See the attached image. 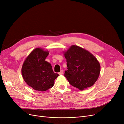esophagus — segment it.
<instances>
[{
	"mask_svg": "<svg viewBox=\"0 0 124 124\" xmlns=\"http://www.w3.org/2000/svg\"><path fill=\"white\" fill-rule=\"evenodd\" d=\"M59 75H62V74H63V70H62V71H61V72H59Z\"/></svg>",
	"mask_w": 124,
	"mask_h": 124,
	"instance_id": "1",
	"label": "esophagus"
}]
</instances>
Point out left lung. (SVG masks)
<instances>
[{
	"label": "left lung",
	"mask_w": 124,
	"mask_h": 124,
	"mask_svg": "<svg viewBox=\"0 0 124 124\" xmlns=\"http://www.w3.org/2000/svg\"><path fill=\"white\" fill-rule=\"evenodd\" d=\"M68 67L65 76L79 90L93 86L100 73L99 62L93 54L80 47L72 45L63 52Z\"/></svg>",
	"instance_id": "8db88e82"
}]
</instances>
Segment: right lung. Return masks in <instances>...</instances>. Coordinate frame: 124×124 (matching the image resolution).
<instances>
[{
  "label": "right lung",
  "instance_id": "right-lung-1",
  "mask_svg": "<svg viewBox=\"0 0 124 124\" xmlns=\"http://www.w3.org/2000/svg\"><path fill=\"white\" fill-rule=\"evenodd\" d=\"M49 52L41 48L32 50L24 61L21 69L24 80L33 90L44 92L51 88L59 76L53 71L51 64L45 61Z\"/></svg>",
  "mask_w": 124,
  "mask_h": 124
}]
</instances>
